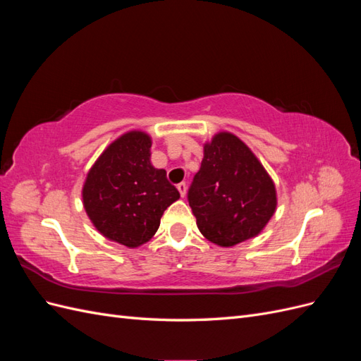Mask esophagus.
<instances>
[{"label": "esophagus", "instance_id": "esophagus-1", "mask_svg": "<svg viewBox=\"0 0 361 361\" xmlns=\"http://www.w3.org/2000/svg\"><path fill=\"white\" fill-rule=\"evenodd\" d=\"M178 190H179V192H180L182 197H185V195H187V183H185V182H180V183L178 185Z\"/></svg>", "mask_w": 361, "mask_h": 361}]
</instances>
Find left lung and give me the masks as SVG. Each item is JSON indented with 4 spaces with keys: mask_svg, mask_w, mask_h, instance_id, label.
Masks as SVG:
<instances>
[{
    "mask_svg": "<svg viewBox=\"0 0 361 361\" xmlns=\"http://www.w3.org/2000/svg\"><path fill=\"white\" fill-rule=\"evenodd\" d=\"M188 202L200 233L227 248L264 231L277 209V190L244 141L221 130L203 145Z\"/></svg>",
    "mask_w": 361,
    "mask_h": 361,
    "instance_id": "1",
    "label": "left lung"
}]
</instances>
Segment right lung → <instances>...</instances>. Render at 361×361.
Segmentation results:
<instances>
[{
  "instance_id": "1",
  "label": "right lung",
  "mask_w": 361,
  "mask_h": 361,
  "mask_svg": "<svg viewBox=\"0 0 361 361\" xmlns=\"http://www.w3.org/2000/svg\"><path fill=\"white\" fill-rule=\"evenodd\" d=\"M152 137L133 129L106 146L82 185L87 216L106 239L128 248L149 243L180 194L150 162Z\"/></svg>"
}]
</instances>
